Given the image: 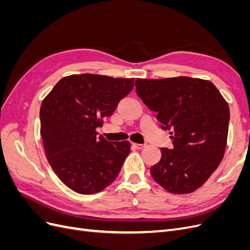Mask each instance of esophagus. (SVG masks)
I'll use <instances>...</instances> for the list:
<instances>
[{
    "mask_svg": "<svg viewBox=\"0 0 250 250\" xmlns=\"http://www.w3.org/2000/svg\"><path fill=\"white\" fill-rule=\"evenodd\" d=\"M132 146L135 149H143L144 147H145V145H143V144H132Z\"/></svg>",
    "mask_w": 250,
    "mask_h": 250,
    "instance_id": "obj_1",
    "label": "esophagus"
}]
</instances>
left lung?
I'll return each instance as SVG.
<instances>
[{"label": "left lung", "instance_id": "8db88e82", "mask_svg": "<svg viewBox=\"0 0 250 250\" xmlns=\"http://www.w3.org/2000/svg\"><path fill=\"white\" fill-rule=\"evenodd\" d=\"M135 90L169 130L173 148L150 169L156 183L173 194L192 193L220 165L228 141L229 108L217 87L191 77L140 79Z\"/></svg>", "mask_w": 250, "mask_h": 250}]
</instances>
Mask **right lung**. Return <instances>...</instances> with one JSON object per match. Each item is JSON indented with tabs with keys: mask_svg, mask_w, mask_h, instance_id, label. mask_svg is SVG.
<instances>
[{
	"mask_svg": "<svg viewBox=\"0 0 250 250\" xmlns=\"http://www.w3.org/2000/svg\"><path fill=\"white\" fill-rule=\"evenodd\" d=\"M133 86V78L71 75L43 99L40 118L44 152L58 178L74 192L98 193L117 178L130 143L109 142L96 129Z\"/></svg>",
	"mask_w": 250,
	"mask_h": 250,
	"instance_id": "right-lung-1",
	"label": "right lung"
}]
</instances>
